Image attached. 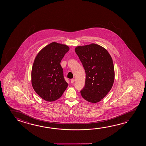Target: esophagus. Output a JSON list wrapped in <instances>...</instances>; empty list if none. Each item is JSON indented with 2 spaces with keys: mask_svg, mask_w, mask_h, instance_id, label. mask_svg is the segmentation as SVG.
<instances>
[{
  "mask_svg": "<svg viewBox=\"0 0 146 146\" xmlns=\"http://www.w3.org/2000/svg\"><path fill=\"white\" fill-rule=\"evenodd\" d=\"M74 82H75V79H72L71 80V83H74Z\"/></svg>",
  "mask_w": 146,
  "mask_h": 146,
  "instance_id": "1",
  "label": "esophagus"
}]
</instances>
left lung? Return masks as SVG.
<instances>
[{
	"mask_svg": "<svg viewBox=\"0 0 146 146\" xmlns=\"http://www.w3.org/2000/svg\"><path fill=\"white\" fill-rule=\"evenodd\" d=\"M75 51L86 74L81 96L91 103L98 102L110 91L114 82L112 58L105 48L95 44L78 46Z\"/></svg>",
	"mask_w": 146,
	"mask_h": 146,
	"instance_id": "8db88e82",
	"label": "left lung"
}]
</instances>
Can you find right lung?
<instances>
[{
  "label": "right lung",
  "instance_id": "right-lung-1",
  "mask_svg": "<svg viewBox=\"0 0 146 146\" xmlns=\"http://www.w3.org/2000/svg\"><path fill=\"white\" fill-rule=\"evenodd\" d=\"M69 50L67 45L52 42L36 56L31 71V83L36 94L45 100H58L68 87L60 62Z\"/></svg>",
  "mask_w": 146,
  "mask_h": 146
}]
</instances>
